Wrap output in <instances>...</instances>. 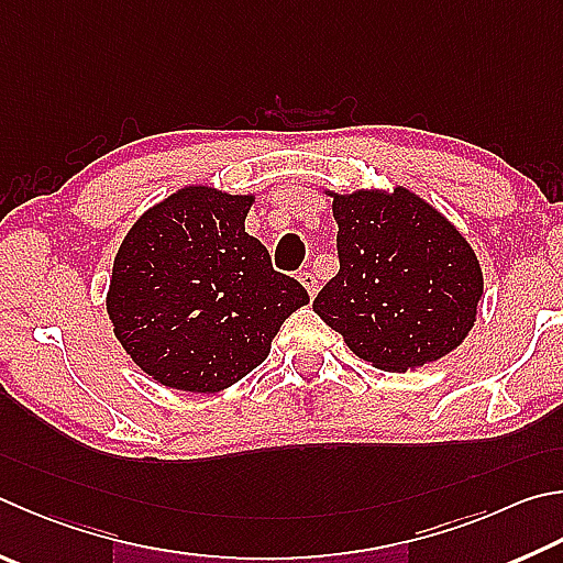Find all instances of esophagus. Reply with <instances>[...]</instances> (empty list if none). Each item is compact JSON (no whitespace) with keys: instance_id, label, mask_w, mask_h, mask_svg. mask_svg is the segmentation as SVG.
Segmentation results:
<instances>
[{"instance_id":"esophagus-1","label":"esophagus","mask_w":563,"mask_h":563,"mask_svg":"<svg viewBox=\"0 0 563 563\" xmlns=\"http://www.w3.org/2000/svg\"><path fill=\"white\" fill-rule=\"evenodd\" d=\"M298 278H300V283L305 285V290H308V292H310V298H314V295H317V290H320V283H317V278H314V275H312L310 271H302V273L298 275Z\"/></svg>"}]
</instances>
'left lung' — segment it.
Listing matches in <instances>:
<instances>
[{
    "instance_id": "left-lung-1",
    "label": "left lung",
    "mask_w": 563,
    "mask_h": 563,
    "mask_svg": "<svg viewBox=\"0 0 563 563\" xmlns=\"http://www.w3.org/2000/svg\"><path fill=\"white\" fill-rule=\"evenodd\" d=\"M340 273L312 310L376 369H418L475 322L483 271L470 243L404 187L334 197Z\"/></svg>"
}]
</instances>
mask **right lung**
Here are the masks:
<instances>
[{"label": "right lung", "mask_w": 563, "mask_h": 563, "mask_svg": "<svg viewBox=\"0 0 563 563\" xmlns=\"http://www.w3.org/2000/svg\"><path fill=\"white\" fill-rule=\"evenodd\" d=\"M253 197L187 187L152 207L112 263L108 314L142 372L169 388L213 394L271 352L308 290L273 268L246 233Z\"/></svg>", "instance_id": "right-lung-1"}]
</instances>
